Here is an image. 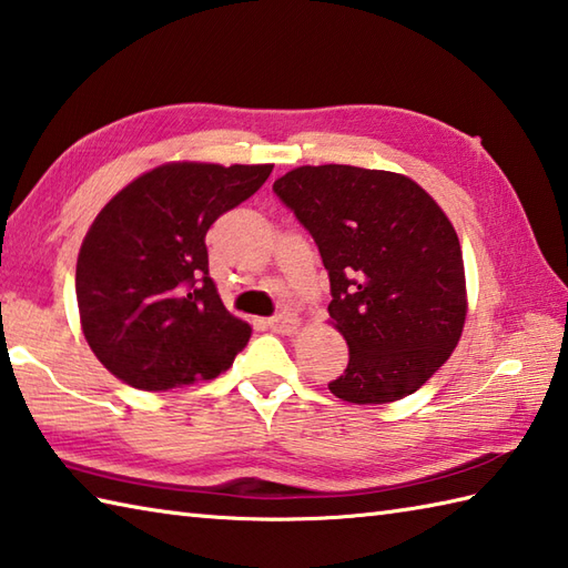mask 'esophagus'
I'll return each instance as SVG.
<instances>
[{
    "label": "esophagus",
    "instance_id": "obj_1",
    "mask_svg": "<svg viewBox=\"0 0 568 568\" xmlns=\"http://www.w3.org/2000/svg\"><path fill=\"white\" fill-rule=\"evenodd\" d=\"M296 323H298L296 316H292V314H280V316H272V318L267 321V328L274 331V333L288 335V333H294Z\"/></svg>",
    "mask_w": 568,
    "mask_h": 568
}]
</instances>
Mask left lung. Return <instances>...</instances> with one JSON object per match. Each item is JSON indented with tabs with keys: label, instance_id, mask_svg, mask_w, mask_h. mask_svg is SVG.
<instances>
[{
	"label": "left lung",
	"instance_id": "8db88e82",
	"mask_svg": "<svg viewBox=\"0 0 568 568\" xmlns=\"http://www.w3.org/2000/svg\"><path fill=\"white\" fill-rule=\"evenodd\" d=\"M328 270L331 323L348 343L335 397L387 404L442 367L466 323L454 225L419 183L361 166H298L274 181Z\"/></svg>",
	"mask_w": 568,
	"mask_h": 568
}]
</instances>
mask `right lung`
<instances>
[{"mask_svg": "<svg viewBox=\"0 0 568 568\" xmlns=\"http://www.w3.org/2000/svg\"><path fill=\"white\" fill-rule=\"evenodd\" d=\"M272 169L173 161L134 179L92 220L75 296L90 351L114 377L161 392L233 365L252 326L220 301L205 233Z\"/></svg>", "mask_w": 568, "mask_h": 568, "instance_id": "obj_1", "label": "right lung"}]
</instances>
